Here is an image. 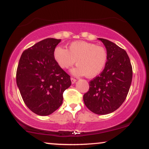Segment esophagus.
<instances>
[{
  "mask_svg": "<svg viewBox=\"0 0 149 149\" xmlns=\"http://www.w3.org/2000/svg\"><path fill=\"white\" fill-rule=\"evenodd\" d=\"M71 83H72L73 84V83H74L76 81V78H73V77H71Z\"/></svg>",
  "mask_w": 149,
  "mask_h": 149,
  "instance_id": "obj_1",
  "label": "esophagus"
}]
</instances>
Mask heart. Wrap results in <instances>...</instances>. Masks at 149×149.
Returning <instances> with one entry per match:
<instances>
[{
  "instance_id": "1",
  "label": "heart",
  "mask_w": 149,
  "mask_h": 149,
  "mask_svg": "<svg viewBox=\"0 0 149 149\" xmlns=\"http://www.w3.org/2000/svg\"><path fill=\"white\" fill-rule=\"evenodd\" d=\"M54 58L59 67L68 69L75 64L78 66L72 71L76 76L94 78L100 75L107 66L109 54L103 46L86 41H74L68 49L58 46L54 50Z\"/></svg>"
}]
</instances>
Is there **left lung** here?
<instances>
[{"mask_svg":"<svg viewBox=\"0 0 149 149\" xmlns=\"http://www.w3.org/2000/svg\"><path fill=\"white\" fill-rule=\"evenodd\" d=\"M99 40L105 45L109 59L104 71L89 82L83 101L92 112L105 115L115 111L125 100L132 79V67L125 49L107 39Z\"/></svg>","mask_w":149,"mask_h":149,"instance_id":"left-lung-1","label":"left lung"}]
</instances>
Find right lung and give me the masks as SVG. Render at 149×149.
Instances as JSON below:
<instances>
[{
  "label": "right lung",
  "instance_id": "right-lung-1",
  "mask_svg": "<svg viewBox=\"0 0 149 149\" xmlns=\"http://www.w3.org/2000/svg\"><path fill=\"white\" fill-rule=\"evenodd\" d=\"M60 39L46 38L25 49L17 69L16 80L26 107L39 116H48L61 105L63 93L71 85L70 76L54 58Z\"/></svg>",
  "mask_w": 149,
  "mask_h": 149
}]
</instances>
